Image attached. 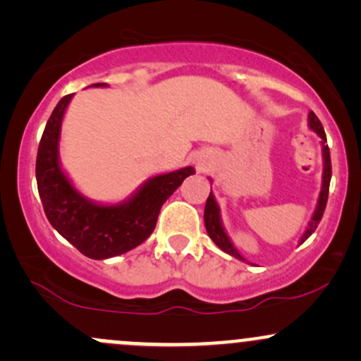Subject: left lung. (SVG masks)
<instances>
[{
	"label": "left lung",
	"instance_id": "8db88e82",
	"mask_svg": "<svg viewBox=\"0 0 361 361\" xmlns=\"http://www.w3.org/2000/svg\"><path fill=\"white\" fill-rule=\"evenodd\" d=\"M309 126H310V128H312L314 132H317L319 137L322 139V152H324V175H322V190H321V195H319V202H317V207H316V212H314L312 219H310V222H309V227H307V229H305L304 235H302L300 244L304 243L305 239L309 238V235H312L314 231L317 229L319 222H321L322 214H324V210H326L327 195H329L331 173H333V171H331V154H329V147H327V139H326L324 127H322L321 120L316 117V114H314V111H310V114H309ZM204 219H205L207 233H209L210 239H212V241L217 244V246L221 247L222 251H226L227 255H231V256H234V258L244 261L243 256L239 255L238 251H235V247L233 246V243L229 241L227 234L224 233V227H222V224H221V215H219V207H217V202H215L212 192H210L209 198H207Z\"/></svg>",
	"mask_w": 361,
	"mask_h": 361
}]
</instances>
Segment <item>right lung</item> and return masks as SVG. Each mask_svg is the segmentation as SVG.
I'll use <instances>...</instances> for the list:
<instances>
[{
  "label": "right lung",
  "instance_id": "add662e5",
  "mask_svg": "<svg viewBox=\"0 0 361 361\" xmlns=\"http://www.w3.org/2000/svg\"><path fill=\"white\" fill-rule=\"evenodd\" d=\"M71 98L73 94L61 98L44 128L37 152V188L54 229L88 258L106 259L146 241L154 231L161 207L195 169L188 166L151 178L127 204H91L73 188L57 159L61 122Z\"/></svg>",
  "mask_w": 361,
  "mask_h": 361
}]
</instances>
